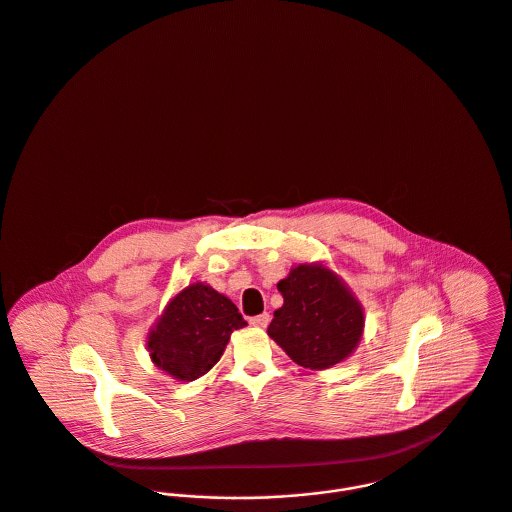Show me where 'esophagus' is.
Wrapping results in <instances>:
<instances>
[{
	"label": "esophagus",
	"mask_w": 512,
	"mask_h": 512,
	"mask_svg": "<svg viewBox=\"0 0 512 512\" xmlns=\"http://www.w3.org/2000/svg\"><path fill=\"white\" fill-rule=\"evenodd\" d=\"M269 319H271V315L265 312V314L255 315V317H251V319H249V323H251L253 327H267V325H269Z\"/></svg>",
	"instance_id": "1"
}]
</instances>
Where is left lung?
Returning <instances> with one entry per match:
<instances>
[{
    "label": "left lung",
    "instance_id": "left-lung-1",
    "mask_svg": "<svg viewBox=\"0 0 512 512\" xmlns=\"http://www.w3.org/2000/svg\"><path fill=\"white\" fill-rule=\"evenodd\" d=\"M276 286L284 304L267 333L296 364L325 370L354 353L364 331V312L331 269L321 263L298 265Z\"/></svg>",
    "mask_w": 512,
    "mask_h": 512
}]
</instances>
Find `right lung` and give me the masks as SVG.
<instances>
[{"label":"right lung","instance_id":"1","mask_svg":"<svg viewBox=\"0 0 512 512\" xmlns=\"http://www.w3.org/2000/svg\"><path fill=\"white\" fill-rule=\"evenodd\" d=\"M245 325L228 296L193 282L169 300L146 345L159 370L179 382H193L220 360L230 335Z\"/></svg>","mask_w":512,"mask_h":512}]
</instances>
